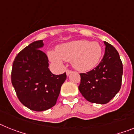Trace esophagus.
Returning a JSON list of instances; mask_svg holds the SVG:
<instances>
[{"label": "esophagus", "instance_id": "1", "mask_svg": "<svg viewBox=\"0 0 134 134\" xmlns=\"http://www.w3.org/2000/svg\"><path fill=\"white\" fill-rule=\"evenodd\" d=\"M72 72H73V71L69 70V69H67V70L66 71V74H67V76H69V74H71Z\"/></svg>", "mask_w": 134, "mask_h": 134}]
</instances>
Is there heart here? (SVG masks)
Returning a JSON list of instances; mask_svg holds the SVG:
<instances>
[{"label":"heart","mask_w":134,"mask_h":134,"mask_svg":"<svg viewBox=\"0 0 134 134\" xmlns=\"http://www.w3.org/2000/svg\"><path fill=\"white\" fill-rule=\"evenodd\" d=\"M102 49L96 41L87 40L73 41L57 46L56 52L50 51L48 57L54 63L60 64L62 60L71 61L73 67L81 71L91 70L98 64Z\"/></svg>","instance_id":"b5f03b06"}]
</instances>
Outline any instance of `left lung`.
Returning a JSON list of instances; mask_svg holds the SVG:
<instances>
[{
	"instance_id": "obj_1",
	"label": "left lung",
	"mask_w": 134,
	"mask_h": 134,
	"mask_svg": "<svg viewBox=\"0 0 134 134\" xmlns=\"http://www.w3.org/2000/svg\"><path fill=\"white\" fill-rule=\"evenodd\" d=\"M105 53L96 67L80 74L78 89L87 101L94 103H108L120 91L122 83V63L119 52L106 41Z\"/></svg>"
}]
</instances>
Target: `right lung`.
I'll return each mask as SVG.
<instances>
[{
    "mask_svg": "<svg viewBox=\"0 0 134 134\" xmlns=\"http://www.w3.org/2000/svg\"><path fill=\"white\" fill-rule=\"evenodd\" d=\"M43 40L31 43L13 61L12 83L20 102L32 110L41 112L56 104L66 73L54 75L48 68L47 55L40 49Z\"/></svg>",
    "mask_w": 134,
    "mask_h": 134,
    "instance_id": "right-lung-1",
    "label": "right lung"
}]
</instances>
